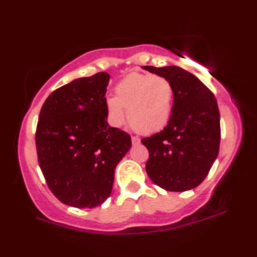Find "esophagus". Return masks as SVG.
I'll use <instances>...</instances> for the list:
<instances>
[{"label":"esophagus","instance_id":"esophagus-1","mask_svg":"<svg viewBox=\"0 0 257 257\" xmlns=\"http://www.w3.org/2000/svg\"><path fill=\"white\" fill-rule=\"evenodd\" d=\"M132 143H133V145H138V144L140 143V139H139L138 137H132Z\"/></svg>","mask_w":257,"mask_h":257}]
</instances>
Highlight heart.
Masks as SVG:
<instances>
[{
    "mask_svg": "<svg viewBox=\"0 0 257 257\" xmlns=\"http://www.w3.org/2000/svg\"><path fill=\"white\" fill-rule=\"evenodd\" d=\"M174 88L166 77L134 72L114 88V96L106 99V110L112 125L120 126L128 118L140 133L161 131L173 112Z\"/></svg>",
    "mask_w": 257,
    "mask_h": 257,
    "instance_id": "heart-1",
    "label": "heart"
}]
</instances>
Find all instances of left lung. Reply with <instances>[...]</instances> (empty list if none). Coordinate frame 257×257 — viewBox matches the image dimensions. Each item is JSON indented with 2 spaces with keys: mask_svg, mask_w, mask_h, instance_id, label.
<instances>
[{
  "mask_svg": "<svg viewBox=\"0 0 257 257\" xmlns=\"http://www.w3.org/2000/svg\"><path fill=\"white\" fill-rule=\"evenodd\" d=\"M166 77L174 88V105L163 131L144 138L149 150L146 172L159 187L184 192L202 184L217 157L220 112L214 94L192 73L178 66H144Z\"/></svg>",
  "mask_w": 257,
  "mask_h": 257,
  "instance_id": "left-lung-1",
  "label": "left lung"
}]
</instances>
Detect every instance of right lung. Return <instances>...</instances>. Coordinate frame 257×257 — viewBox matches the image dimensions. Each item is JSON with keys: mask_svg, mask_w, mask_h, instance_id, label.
Returning a JSON list of instances; mask_svg holds the SVG:
<instances>
[{"mask_svg": "<svg viewBox=\"0 0 257 257\" xmlns=\"http://www.w3.org/2000/svg\"><path fill=\"white\" fill-rule=\"evenodd\" d=\"M99 72L55 89L36 128L38 164L49 190L64 204L94 208L111 194L114 169L132 146L128 133L107 123L106 87Z\"/></svg>", "mask_w": 257, "mask_h": 257, "instance_id": "obj_1", "label": "right lung"}]
</instances>
